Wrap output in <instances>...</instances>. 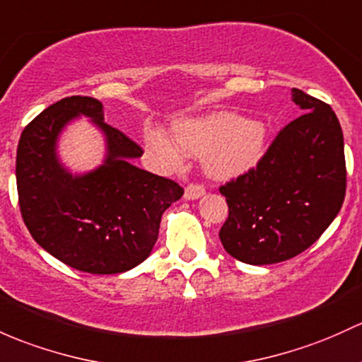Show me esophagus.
I'll use <instances>...</instances> for the list:
<instances>
[{
	"instance_id": "esophagus-1",
	"label": "esophagus",
	"mask_w": 362,
	"mask_h": 362,
	"mask_svg": "<svg viewBox=\"0 0 362 362\" xmlns=\"http://www.w3.org/2000/svg\"><path fill=\"white\" fill-rule=\"evenodd\" d=\"M204 193H205V188L204 185H200V182H189V185L185 188L186 200H197V198H200Z\"/></svg>"
}]
</instances>
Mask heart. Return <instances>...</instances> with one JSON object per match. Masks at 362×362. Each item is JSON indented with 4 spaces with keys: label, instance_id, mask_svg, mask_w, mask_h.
<instances>
[{
    "label": "heart",
    "instance_id": "obj_1",
    "mask_svg": "<svg viewBox=\"0 0 362 362\" xmlns=\"http://www.w3.org/2000/svg\"><path fill=\"white\" fill-rule=\"evenodd\" d=\"M176 141L160 127L146 129L148 148L169 165H181L185 153L204 155V165L216 177H231L257 164L266 143L262 124L235 114H214L174 124Z\"/></svg>",
    "mask_w": 362,
    "mask_h": 362
}]
</instances>
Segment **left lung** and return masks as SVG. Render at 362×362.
<instances>
[{"instance_id":"obj_1","label":"left lung","mask_w":362,"mask_h":362,"mask_svg":"<svg viewBox=\"0 0 362 362\" xmlns=\"http://www.w3.org/2000/svg\"><path fill=\"white\" fill-rule=\"evenodd\" d=\"M291 93L304 114L274 136L257 165L219 188L228 202L221 243L229 255L254 266L307 250L345 198L344 133L335 112L300 89Z\"/></svg>"}]
</instances>
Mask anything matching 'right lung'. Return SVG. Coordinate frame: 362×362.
Segmentation results:
<instances>
[{"label": "right lung", "mask_w": 362, "mask_h": 362, "mask_svg": "<svg viewBox=\"0 0 362 362\" xmlns=\"http://www.w3.org/2000/svg\"><path fill=\"white\" fill-rule=\"evenodd\" d=\"M77 115L91 117L107 136L105 164L72 177L57 164L56 136ZM141 146L108 126L103 105L67 96L49 105L22 131L17 148V192L22 219L53 257L91 274L129 271L150 255L162 214L185 189L176 181L131 164Z\"/></svg>", "instance_id": "right-lung-1"}]
</instances>
